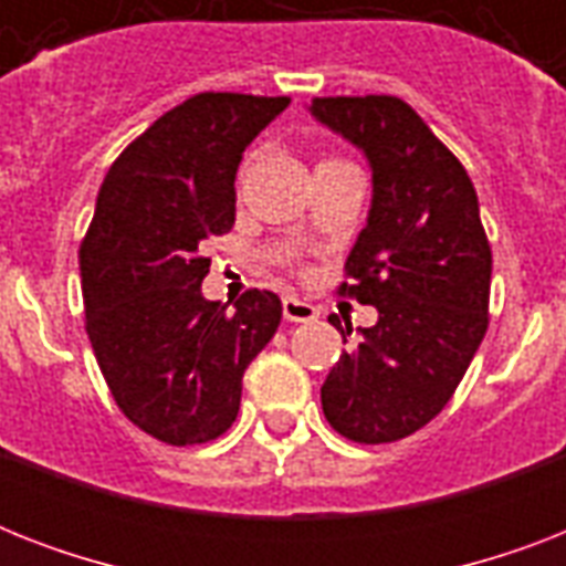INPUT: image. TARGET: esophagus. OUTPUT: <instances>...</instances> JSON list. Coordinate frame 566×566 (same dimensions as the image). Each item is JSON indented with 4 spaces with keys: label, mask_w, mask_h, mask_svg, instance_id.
<instances>
[{
    "label": "esophagus",
    "mask_w": 566,
    "mask_h": 566,
    "mask_svg": "<svg viewBox=\"0 0 566 566\" xmlns=\"http://www.w3.org/2000/svg\"><path fill=\"white\" fill-rule=\"evenodd\" d=\"M282 311L287 323H311V319H317V308L311 302L296 300V296H284Z\"/></svg>",
    "instance_id": "34e87169"
}]
</instances>
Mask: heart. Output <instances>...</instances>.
<instances>
[{"instance_id":"b5f03b06","label":"heart","mask_w":566,"mask_h":566,"mask_svg":"<svg viewBox=\"0 0 566 566\" xmlns=\"http://www.w3.org/2000/svg\"><path fill=\"white\" fill-rule=\"evenodd\" d=\"M323 164H344V161H340V158H326V161H319V167H323Z\"/></svg>"}]
</instances>
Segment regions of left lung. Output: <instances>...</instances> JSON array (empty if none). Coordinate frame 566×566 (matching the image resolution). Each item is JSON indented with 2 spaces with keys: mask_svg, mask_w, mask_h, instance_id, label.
<instances>
[{
  "mask_svg": "<svg viewBox=\"0 0 566 566\" xmlns=\"http://www.w3.org/2000/svg\"><path fill=\"white\" fill-rule=\"evenodd\" d=\"M311 114L364 149L373 167L370 217L337 293L376 305L378 323L361 328V344L326 376L323 413L355 443H394L443 411L482 344L491 243L464 164L408 102L317 96ZM340 335L346 344L353 328Z\"/></svg>",
  "mask_w": 566,
  "mask_h": 566,
  "instance_id": "8db88e82",
  "label": "left lung"
}]
</instances>
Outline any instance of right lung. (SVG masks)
Here are the masks:
<instances>
[{
  "label": "right lung",
  "mask_w": 566,
  "mask_h": 566,
  "mask_svg": "<svg viewBox=\"0 0 566 566\" xmlns=\"http://www.w3.org/2000/svg\"><path fill=\"white\" fill-rule=\"evenodd\" d=\"M291 96L196 93L119 153L78 249L84 328L119 411L170 447L217 440L282 323L273 291L202 296L208 238L234 226L238 164Z\"/></svg>",
  "instance_id": "1"
}]
</instances>
